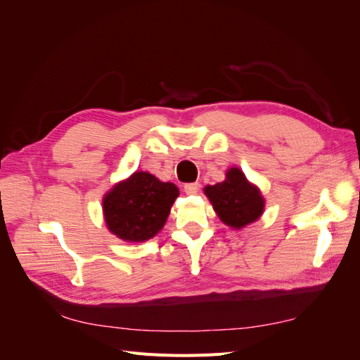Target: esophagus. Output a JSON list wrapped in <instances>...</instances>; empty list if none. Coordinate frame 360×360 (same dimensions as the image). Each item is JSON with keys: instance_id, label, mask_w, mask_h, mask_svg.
I'll list each match as a JSON object with an SVG mask.
<instances>
[{"instance_id": "esophagus-1", "label": "esophagus", "mask_w": 360, "mask_h": 360, "mask_svg": "<svg viewBox=\"0 0 360 360\" xmlns=\"http://www.w3.org/2000/svg\"><path fill=\"white\" fill-rule=\"evenodd\" d=\"M198 189H200V183H186L183 186V191L188 195H195L198 192Z\"/></svg>"}]
</instances>
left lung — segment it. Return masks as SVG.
I'll use <instances>...</instances> for the list:
<instances>
[{
    "label": "left lung",
    "mask_w": 360,
    "mask_h": 360,
    "mask_svg": "<svg viewBox=\"0 0 360 360\" xmlns=\"http://www.w3.org/2000/svg\"><path fill=\"white\" fill-rule=\"evenodd\" d=\"M205 195L221 221L233 228H242L257 221L264 209V200L238 168L226 172V180L207 186Z\"/></svg>",
    "instance_id": "8db88e82"
}]
</instances>
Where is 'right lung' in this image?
Segmentation results:
<instances>
[{"label": "right lung", "mask_w": 360, "mask_h": 360, "mask_svg": "<svg viewBox=\"0 0 360 360\" xmlns=\"http://www.w3.org/2000/svg\"><path fill=\"white\" fill-rule=\"evenodd\" d=\"M177 197L176 184L162 183L148 172H135L106 193L103 200L106 225L123 240H148L162 230Z\"/></svg>", "instance_id": "add662e5"}]
</instances>
